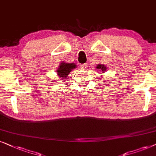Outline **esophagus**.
<instances>
[{
    "label": "esophagus",
    "mask_w": 156,
    "mask_h": 156,
    "mask_svg": "<svg viewBox=\"0 0 156 156\" xmlns=\"http://www.w3.org/2000/svg\"><path fill=\"white\" fill-rule=\"evenodd\" d=\"M80 68H83V69H86L87 68V63H83L80 65Z\"/></svg>",
    "instance_id": "esophagus-1"
}]
</instances>
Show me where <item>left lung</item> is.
Instances as JSON below:
<instances>
[{"mask_svg":"<svg viewBox=\"0 0 156 156\" xmlns=\"http://www.w3.org/2000/svg\"><path fill=\"white\" fill-rule=\"evenodd\" d=\"M96 68L97 69H98L100 70H102L103 73H104L105 70H106V67L103 65H102V64H98V65L96 66Z\"/></svg>","mask_w":156,"mask_h":156,"instance_id":"8db88e82","label":"left lung"}]
</instances>
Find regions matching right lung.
Segmentation results:
<instances>
[{
	"label": "right lung",
	"mask_w": 156,
	"mask_h": 156,
	"mask_svg": "<svg viewBox=\"0 0 156 156\" xmlns=\"http://www.w3.org/2000/svg\"><path fill=\"white\" fill-rule=\"evenodd\" d=\"M76 68V65L75 63H68L62 62L58 68L57 74L59 76L60 78H62L61 80L65 79V78L68 76L70 72Z\"/></svg>",
	"instance_id": "1"
}]
</instances>
